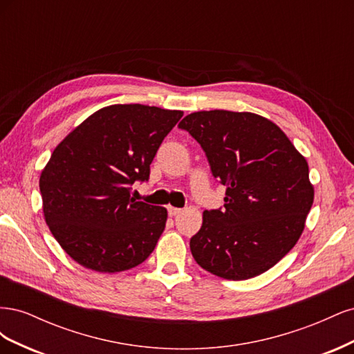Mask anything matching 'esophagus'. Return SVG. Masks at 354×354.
<instances>
[{"instance_id":"esophagus-1","label":"esophagus","mask_w":354,"mask_h":354,"mask_svg":"<svg viewBox=\"0 0 354 354\" xmlns=\"http://www.w3.org/2000/svg\"><path fill=\"white\" fill-rule=\"evenodd\" d=\"M180 212H181V209H180V208H176V207H168V216H169V217H176V216H178Z\"/></svg>"}]
</instances>
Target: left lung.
<instances>
[{
	"label": "left lung",
	"instance_id": "left-lung-1",
	"mask_svg": "<svg viewBox=\"0 0 354 354\" xmlns=\"http://www.w3.org/2000/svg\"><path fill=\"white\" fill-rule=\"evenodd\" d=\"M178 127L227 187L224 209L203 211L190 239L195 261L229 281L267 272L294 248L313 205L306 158L274 122L251 112L201 111Z\"/></svg>",
	"mask_w": 354,
	"mask_h": 354
}]
</instances>
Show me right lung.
<instances>
[{"mask_svg":"<svg viewBox=\"0 0 354 354\" xmlns=\"http://www.w3.org/2000/svg\"><path fill=\"white\" fill-rule=\"evenodd\" d=\"M181 111L112 104L81 122L56 146L39 177L42 211L72 260L100 273L124 272L152 254L168 212L131 198L145 181Z\"/></svg>","mask_w":354,"mask_h":354,"instance_id":"add662e5","label":"right lung"}]
</instances>
